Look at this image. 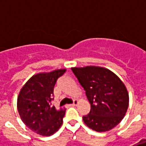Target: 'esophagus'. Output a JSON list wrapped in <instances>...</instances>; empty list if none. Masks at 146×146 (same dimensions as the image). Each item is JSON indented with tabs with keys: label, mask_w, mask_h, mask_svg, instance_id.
I'll use <instances>...</instances> for the list:
<instances>
[{
	"label": "esophagus",
	"mask_w": 146,
	"mask_h": 146,
	"mask_svg": "<svg viewBox=\"0 0 146 146\" xmlns=\"http://www.w3.org/2000/svg\"><path fill=\"white\" fill-rule=\"evenodd\" d=\"M78 103H79V102L77 101V100H74L73 104H71L70 106H77V105H78Z\"/></svg>",
	"instance_id": "34e87169"
}]
</instances>
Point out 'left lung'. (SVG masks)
Masks as SVG:
<instances>
[{
	"label": "left lung",
	"mask_w": 146,
	"mask_h": 146,
	"mask_svg": "<svg viewBox=\"0 0 146 146\" xmlns=\"http://www.w3.org/2000/svg\"><path fill=\"white\" fill-rule=\"evenodd\" d=\"M71 69L91 104L90 113L83 116L84 123L98 132L108 131L116 127L123 119L129 105L128 92L123 82L104 67Z\"/></svg>",
	"instance_id": "left-lung-1"
}]
</instances>
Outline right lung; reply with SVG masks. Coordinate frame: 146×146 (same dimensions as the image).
<instances>
[{
    "instance_id": "right-lung-1",
    "label": "right lung",
    "mask_w": 146,
    "mask_h": 146,
    "mask_svg": "<svg viewBox=\"0 0 146 146\" xmlns=\"http://www.w3.org/2000/svg\"><path fill=\"white\" fill-rule=\"evenodd\" d=\"M66 69L48 73H39L27 80L19 92L17 109L21 119L27 127L42 136L54 135L63 123L66 109L51 106L54 87Z\"/></svg>"
}]
</instances>
